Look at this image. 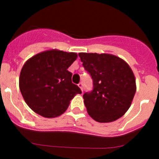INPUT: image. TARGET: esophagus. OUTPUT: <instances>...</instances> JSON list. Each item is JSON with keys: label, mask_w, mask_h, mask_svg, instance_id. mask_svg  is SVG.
I'll return each mask as SVG.
<instances>
[{"label": "esophagus", "mask_w": 159, "mask_h": 159, "mask_svg": "<svg viewBox=\"0 0 159 159\" xmlns=\"http://www.w3.org/2000/svg\"><path fill=\"white\" fill-rule=\"evenodd\" d=\"M78 87H79L80 89H81V91H83V84H82V83H81V82L79 83V84H78Z\"/></svg>", "instance_id": "34e87169"}]
</instances>
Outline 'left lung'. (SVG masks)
Returning <instances> with one entry per match:
<instances>
[{
	"instance_id": "left-lung-1",
	"label": "left lung",
	"mask_w": 159,
	"mask_h": 159,
	"mask_svg": "<svg viewBox=\"0 0 159 159\" xmlns=\"http://www.w3.org/2000/svg\"><path fill=\"white\" fill-rule=\"evenodd\" d=\"M78 55L93 81L92 91L83 95L89 115L102 123L121 118L129 108L136 91L135 78L129 65L109 54Z\"/></svg>"
}]
</instances>
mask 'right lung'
<instances>
[{
    "mask_svg": "<svg viewBox=\"0 0 159 159\" xmlns=\"http://www.w3.org/2000/svg\"><path fill=\"white\" fill-rule=\"evenodd\" d=\"M77 57L76 53L50 50L33 56L24 65L19 87L35 113L55 118L67 110L77 94H81L80 88L71 82L72 73L68 70Z\"/></svg>",
    "mask_w": 159,
    "mask_h": 159,
    "instance_id": "obj_1",
    "label": "right lung"
}]
</instances>
